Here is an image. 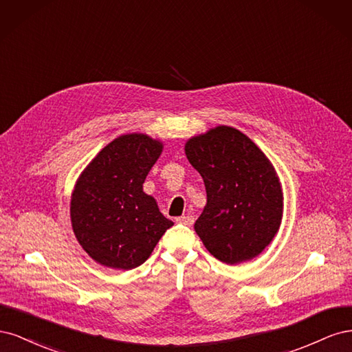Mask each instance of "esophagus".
Segmentation results:
<instances>
[{"instance_id":"34e87169","label":"esophagus","mask_w":352,"mask_h":352,"mask_svg":"<svg viewBox=\"0 0 352 352\" xmlns=\"http://www.w3.org/2000/svg\"><path fill=\"white\" fill-rule=\"evenodd\" d=\"M177 223H182V225H186V226H192L194 225V217L192 216H180L176 219Z\"/></svg>"}]
</instances>
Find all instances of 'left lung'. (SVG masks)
Listing matches in <instances>:
<instances>
[{
	"instance_id": "1",
	"label": "left lung",
	"mask_w": 352,
	"mask_h": 352,
	"mask_svg": "<svg viewBox=\"0 0 352 352\" xmlns=\"http://www.w3.org/2000/svg\"><path fill=\"white\" fill-rule=\"evenodd\" d=\"M185 153L206 185L207 206L194 226L202 243L226 264L257 257L283 214L282 186L269 158L229 126L190 138Z\"/></svg>"
}]
</instances>
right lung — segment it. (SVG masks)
<instances>
[{"instance_id": "1", "label": "right lung", "mask_w": 352, "mask_h": 352, "mask_svg": "<svg viewBox=\"0 0 352 352\" xmlns=\"http://www.w3.org/2000/svg\"><path fill=\"white\" fill-rule=\"evenodd\" d=\"M162 150L163 144L146 135H122L78 179L70 202L73 232L89 257L105 267L141 265L173 226L142 190Z\"/></svg>"}]
</instances>
